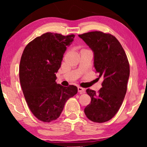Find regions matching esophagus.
<instances>
[{
	"instance_id": "34e87169",
	"label": "esophagus",
	"mask_w": 147,
	"mask_h": 147,
	"mask_svg": "<svg viewBox=\"0 0 147 147\" xmlns=\"http://www.w3.org/2000/svg\"><path fill=\"white\" fill-rule=\"evenodd\" d=\"M78 92H80V93H84V92H85V89L81 87H78Z\"/></svg>"
}]
</instances>
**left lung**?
Masks as SVG:
<instances>
[{
  "label": "left lung",
  "instance_id": "1",
  "mask_svg": "<svg viewBox=\"0 0 147 147\" xmlns=\"http://www.w3.org/2000/svg\"><path fill=\"white\" fill-rule=\"evenodd\" d=\"M94 53V66L104 79L98 92L87 89L91 103L84 109L86 116L94 122L112 118L120 109L127 90L130 66L121 44L114 36L100 31L78 35Z\"/></svg>",
  "mask_w": 147,
  "mask_h": 147
}]
</instances>
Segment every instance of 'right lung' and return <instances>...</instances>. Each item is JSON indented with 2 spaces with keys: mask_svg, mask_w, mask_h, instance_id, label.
I'll return each mask as SVG.
<instances>
[{
  "mask_svg": "<svg viewBox=\"0 0 147 147\" xmlns=\"http://www.w3.org/2000/svg\"><path fill=\"white\" fill-rule=\"evenodd\" d=\"M74 37L43 34L26 46L21 56L19 78L22 90L31 112L43 122L57 119L67 100L78 92L75 86L63 87L55 82L63 54Z\"/></svg>",
  "mask_w": 147,
  "mask_h": 147,
  "instance_id": "obj_1",
  "label": "right lung"
}]
</instances>
